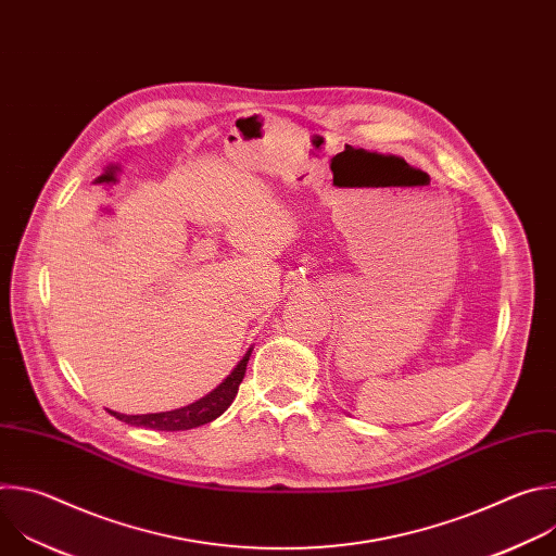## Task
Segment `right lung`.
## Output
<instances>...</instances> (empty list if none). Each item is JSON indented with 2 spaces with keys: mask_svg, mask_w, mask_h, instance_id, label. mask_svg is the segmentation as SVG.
Instances as JSON below:
<instances>
[{
  "mask_svg": "<svg viewBox=\"0 0 556 556\" xmlns=\"http://www.w3.org/2000/svg\"><path fill=\"white\" fill-rule=\"evenodd\" d=\"M251 352L253 350H249L244 354V358L235 365V369L211 393H206L204 399H200L187 407H180L174 412H163V414H144V416H125V414H116V412H110V414L114 418H118L121 422H127L131 427L153 429V431H187V429L202 427V425L215 420L217 416H222L235 401L237 389H240V382L244 380Z\"/></svg>",
  "mask_w": 556,
  "mask_h": 556,
  "instance_id": "1",
  "label": "right lung"
}]
</instances>
